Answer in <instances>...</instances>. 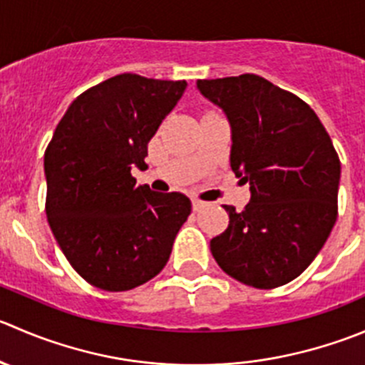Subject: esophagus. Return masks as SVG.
I'll use <instances>...</instances> for the list:
<instances>
[{"label":"esophagus","instance_id":"esophagus-1","mask_svg":"<svg viewBox=\"0 0 365 365\" xmlns=\"http://www.w3.org/2000/svg\"><path fill=\"white\" fill-rule=\"evenodd\" d=\"M207 207V203H205V201H201V200H197V197H194L192 200V208L194 210H201V208H205Z\"/></svg>","mask_w":365,"mask_h":365}]
</instances>
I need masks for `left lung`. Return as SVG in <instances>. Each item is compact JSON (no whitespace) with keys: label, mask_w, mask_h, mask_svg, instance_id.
<instances>
[{"label":"left lung","mask_w":365,"mask_h":365,"mask_svg":"<svg viewBox=\"0 0 365 365\" xmlns=\"http://www.w3.org/2000/svg\"><path fill=\"white\" fill-rule=\"evenodd\" d=\"M232 130L230 165L250 183L242 212L210 240L219 267L244 285L274 289L299 277L337 221L341 162L316 112L257 74L197 80Z\"/></svg>","instance_id":"8db88e82"}]
</instances>
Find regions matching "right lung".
I'll return each mask as SVG.
<instances>
[{
	"label": "right lung",
	"mask_w": 365,
	"mask_h": 365,
	"mask_svg": "<svg viewBox=\"0 0 365 365\" xmlns=\"http://www.w3.org/2000/svg\"><path fill=\"white\" fill-rule=\"evenodd\" d=\"M185 88V80L108 78L69 105L48 144V222L74 271L94 287L130 291L157 277L189 217L185 194L155 192L132 176Z\"/></svg>",
	"instance_id": "1"
}]
</instances>
